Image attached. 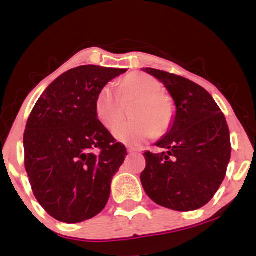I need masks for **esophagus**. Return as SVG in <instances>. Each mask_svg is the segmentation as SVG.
Wrapping results in <instances>:
<instances>
[{"label": "esophagus", "instance_id": "esophagus-1", "mask_svg": "<svg viewBox=\"0 0 256 256\" xmlns=\"http://www.w3.org/2000/svg\"><path fill=\"white\" fill-rule=\"evenodd\" d=\"M128 152H130V154H134V152H140V149L132 148V146H128Z\"/></svg>", "mask_w": 256, "mask_h": 256}]
</instances>
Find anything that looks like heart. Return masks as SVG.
Instances as JSON below:
<instances>
[{
    "label": "heart",
    "instance_id": "heart-1",
    "mask_svg": "<svg viewBox=\"0 0 256 256\" xmlns=\"http://www.w3.org/2000/svg\"><path fill=\"white\" fill-rule=\"evenodd\" d=\"M161 88L150 74L130 73L118 83V92L110 86L102 88L95 101L96 118L110 128L122 118V104L134 101L128 110L131 120L114 126L113 136L130 146L142 144L152 134L162 136L173 122L174 104Z\"/></svg>",
    "mask_w": 256,
    "mask_h": 256
}]
</instances>
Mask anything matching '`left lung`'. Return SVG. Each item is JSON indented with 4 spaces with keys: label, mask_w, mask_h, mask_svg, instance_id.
<instances>
[{
    "label": "left lung",
    "mask_w": 256,
    "mask_h": 256,
    "mask_svg": "<svg viewBox=\"0 0 256 256\" xmlns=\"http://www.w3.org/2000/svg\"><path fill=\"white\" fill-rule=\"evenodd\" d=\"M174 100L176 118L156 143L162 152H146L140 182L155 204L179 212L207 204L218 192L231 158L230 131L210 94L189 79L144 68Z\"/></svg>",
    "instance_id": "8db88e82"
}]
</instances>
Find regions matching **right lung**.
I'll return each instance as SVG.
<instances>
[{
  "label": "right lung",
  "mask_w": 256,
  "mask_h": 256,
  "mask_svg": "<svg viewBox=\"0 0 256 256\" xmlns=\"http://www.w3.org/2000/svg\"><path fill=\"white\" fill-rule=\"evenodd\" d=\"M125 72L95 64L70 70L46 88L28 116L25 170L34 198L58 222H84L107 204L128 152L96 118L95 101Z\"/></svg>",
  "instance_id": "obj_1"
}]
</instances>
